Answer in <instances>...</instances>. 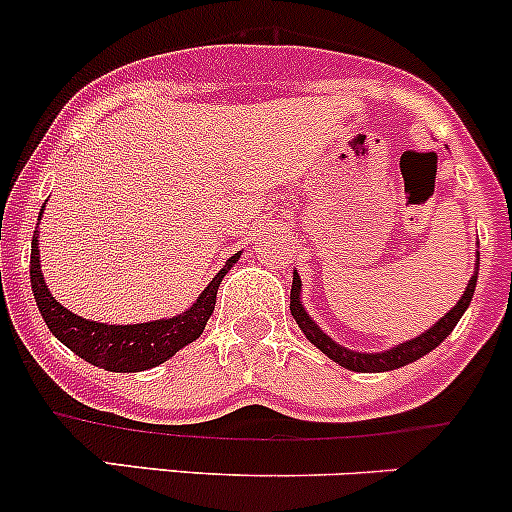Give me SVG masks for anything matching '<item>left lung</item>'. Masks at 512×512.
Masks as SVG:
<instances>
[{
    "mask_svg": "<svg viewBox=\"0 0 512 512\" xmlns=\"http://www.w3.org/2000/svg\"><path fill=\"white\" fill-rule=\"evenodd\" d=\"M478 265H480V257H478L476 270H473V277H471V282H468L466 292H463V297L458 299L456 307H453L451 312H446V317L438 319V322L433 324L431 329H426L423 334H418L416 339H409V342H404V344H396V347L389 349V352H379V354L352 352V349H347V347H342V344L332 342V339H329L327 334H324L322 329L314 324V319L309 317L307 312H304L302 299H299V297H302V294H299V292H302V282H299L297 270H294V275H292V294H289V309H292L294 322L299 324V329L304 332V337H307L309 342H312L314 347L319 349V352L327 354L329 359L337 361L339 366H344V369L361 371V374H366V371L401 369V366L411 364V361L421 359L423 354H428L431 349H436L438 344H441L443 339H446L448 334L453 332V327L458 324V319L463 317V312H466L468 304H471L473 292H476Z\"/></svg>",
    "mask_w": 512,
    "mask_h": 512,
    "instance_id": "1",
    "label": "left lung"
}]
</instances>
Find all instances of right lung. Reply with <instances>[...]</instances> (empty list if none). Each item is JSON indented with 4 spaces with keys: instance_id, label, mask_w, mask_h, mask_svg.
I'll return each instance as SVG.
<instances>
[{
    "instance_id": "1",
    "label": "right lung",
    "mask_w": 512,
    "mask_h": 512,
    "mask_svg": "<svg viewBox=\"0 0 512 512\" xmlns=\"http://www.w3.org/2000/svg\"><path fill=\"white\" fill-rule=\"evenodd\" d=\"M46 205H41L44 213ZM39 213V220H41ZM240 260V252L232 255L225 262L223 270L210 280V285L200 292L193 307L185 309L183 314L170 319H156V322L146 324H101L91 322V319L79 317V314L69 312L61 307L54 297H51L49 287H46L44 275H41L39 265V240H32V292L39 307L41 317H44L49 332L59 339L61 344L79 354L81 359L89 364L98 366L106 371H143L153 369V366L163 364L173 356L178 349L188 347L190 342L203 334L205 324H208L210 314L215 309V297H218V287L223 282L235 262Z\"/></svg>"
}]
</instances>
